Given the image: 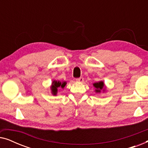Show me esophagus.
<instances>
[{"label": "esophagus", "mask_w": 148, "mask_h": 148, "mask_svg": "<svg viewBox=\"0 0 148 148\" xmlns=\"http://www.w3.org/2000/svg\"><path fill=\"white\" fill-rule=\"evenodd\" d=\"M76 81H77V82H81V83H82V82H84V79L83 78V77H79V78L76 79Z\"/></svg>", "instance_id": "esophagus-1"}]
</instances>
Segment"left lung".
<instances>
[{"label": "left lung", "mask_w": 148, "mask_h": 148, "mask_svg": "<svg viewBox=\"0 0 148 148\" xmlns=\"http://www.w3.org/2000/svg\"><path fill=\"white\" fill-rule=\"evenodd\" d=\"M93 86H94V88H96L95 92H96V93H100L102 90L103 91V92H104L105 91L104 83L102 81H100V82H99L94 83V84H93Z\"/></svg>", "instance_id": "8db88e82"}]
</instances>
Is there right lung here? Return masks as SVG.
<instances>
[{
    "label": "right lung",
    "instance_id": "add662e5",
    "mask_svg": "<svg viewBox=\"0 0 148 148\" xmlns=\"http://www.w3.org/2000/svg\"><path fill=\"white\" fill-rule=\"evenodd\" d=\"M66 82H60V81L54 80L52 83L51 87H50V88H51V91H52V94H53L54 96H56L58 92V88H64V86H66Z\"/></svg>",
    "mask_w": 148,
    "mask_h": 148
}]
</instances>
